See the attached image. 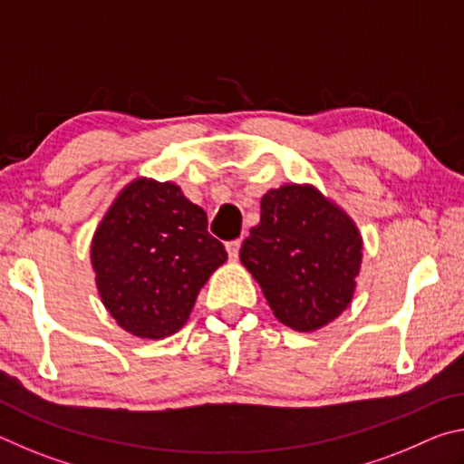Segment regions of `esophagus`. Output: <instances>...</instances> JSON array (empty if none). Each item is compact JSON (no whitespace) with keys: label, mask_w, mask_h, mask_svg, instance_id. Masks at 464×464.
Here are the masks:
<instances>
[{"label":"esophagus","mask_w":464,"mask_h":464,"mask_svg":"<svg viewBox=\"0 0 464 464\" xmlns=\"http://www.w3.org/2000/svg\"><path fill=\"white\" fill-rule=\"evenodd\" d=\"M239 247H241V241L239 239H233V241H227L225 243V249H227V254H229V260H237Z\"/></svg>","instance_id":"1"}]
</instances>
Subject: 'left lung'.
<instances>
[{
  "mask_svg": "<svg viewBox=\"0 0 464 464\" xmlns=\"http://www.w3.org/2000/svg\"><path fill=\"white\" fill-rule=\"evenodd\" d=\"M274 315L296 332H315L348 307L362 262L352 218L309 184L262 196L260 223L239 251Z\"/></svg>",
  "mask_w": 464,
  "mask_h": 464,
  "instance_id": "left-lung-1",
  "label": "left lung"
}]
</instances>
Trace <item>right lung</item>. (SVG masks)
I'll use <instances>...</instances> for the list:
<instances>
[{
	"mask_svg": "<svg viewBox=\"0 0 464 464\" xmlns=\"http://www.w3.org/2000/svg\"><path fill=\"white\" fill-rule=\"evenodd\" d=\"M207 213L171 182L139 178L112 202L92 239L98 293L124 332L176 334L204 282L227 260Z\"/></svg>",
	"mask_w": 464,
	"mask_h": 464,
	"instance_id": "right-lung-1",
	"label": "right lung"
}]
</instances>
